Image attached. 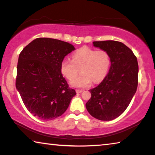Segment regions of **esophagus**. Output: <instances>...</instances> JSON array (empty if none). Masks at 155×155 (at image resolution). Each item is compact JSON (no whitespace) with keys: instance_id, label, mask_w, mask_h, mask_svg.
Segmentation results:
<instances>
[{"instance_id":"esophagus-1","label":"esophagus","mask_w":155,"mask_h":155,"mask_svg":"<svg viewBox=\"0 0 155 155\" xmlns=\"http://www.w3.org/2000/svg\"><path fill=\"white\" fill-rule=\"evenodd\" d=\"M83 90H78V89H77V90H76V92L77 93H81V92H83Z\"/></svg>"}]
</instances>
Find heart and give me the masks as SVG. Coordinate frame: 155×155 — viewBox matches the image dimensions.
Wrapping results in <instances>:
<instances>
[{"label": "heart", "instance_id": "1", "mask_svg": "<svg viewBox=\"0 0 155 155\" xmlns=\"http://www.w3.org/2000/svg\"><path fill=\"white\" fill-rule=\"evenodd\" d=\"M110 65L111 57L107 51L82 47L72 54V60H63L61 71L68 80H73L71 82L73 87H86L90 85L92 81L97 83L103 80L108 73ZM79 69L82 74L75 79Z\"/></svg>", "mask_w": 155, "mask_h": 155}]
</instances>
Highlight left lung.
Returning a JSON list of instances; mask_svg holds the SVG:
<instances>
[{
	"label": "left lung",
	"instance_id": "left-lung-1",
	"mask_svg": "<svg viewBox=\"0 0 155 155\" xmlns=\"http://www.w3.org/2000/svg\"><path fill=\"white\" fill-rule=\"evenodd\" d=\"M94 46L109 52L111 65L103 81L90 90L86 109L95 118L109 121L120 116L130 104L138 84V63L133 51L117 41H94Z\"/></svg>",
	"mask_w": 155,
	"mask_h": 155
}]
</instances>
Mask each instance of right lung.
Masks as SVG:
<instances>
[{
    "instance_id": "obj_1",
    "label": "right lung",
    "mask_w": 155,
    "mask_h": 155,
    "mask_svg": "<svg viewBox=\"0 0 155 155\" xmlns=\"http://www.w3.org/2000/svg\"><path fill=\"white\" fill-rule=\"evenodd\" d=\"M75 48L56 39L39 38L20 53L15 86L26 108L41 120L64 114L76 95L61 71V63Z\"/></svg>"
}]
</instances>
